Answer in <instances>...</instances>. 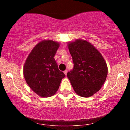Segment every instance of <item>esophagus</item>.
Here are the masks:
<instances>
[{
	"label": "esophagus",
	"mask_w": 130,
	"mask_h": 130,
	"mask_svg": "<svg viewBox=\"0 0 130 130\" xmlns=\"http://www.w3.org/2000/svg\"><path fill=\"white\" fill-rule=\"evenodd\" d=\"M67 72H68V71H67V70H65V71H63L64 74H65V75H67Z\"/></svg>",
	"instance_id": "34e87169"
}]
</instances>
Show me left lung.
<instances>
[{
    "mask_svg": "<svg viewBox=\"0 0 130 130\" xmlns=\"http://www.w3.org/2000/svg\"><path fill=\"white\" fill-rule=\"evenodd\" d=\"M73 69L67 73L74 92L82 97H90L100 90L108 74V67L102 55L84 40L68 43Z\"/></svg>",
    "mask_w": 130,
    "mask_h": 130,
    "instance_id": "left-lung-1",
    "label": "left lung"
}]
</instances>
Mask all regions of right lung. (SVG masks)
Listing matches in <instances>:
<instances>
[{
  "instance_id": "1",
  "label": "right lung",
  "mask_w": 130,
  "mask_h": 130,
  "mask_svg": "<svg viewBox=\"0 0 130 130\" xmlns=\"http://www.w3.org/2000/svg\"><path fill=\"white\" fill-rule=\"evenodd\" d=\"M60 44L45 40L38 43L27 58L23 74L27 84L41 97L56 93L65 74L58 68L54 56Z\"/></svg>"
}]
</instances>
